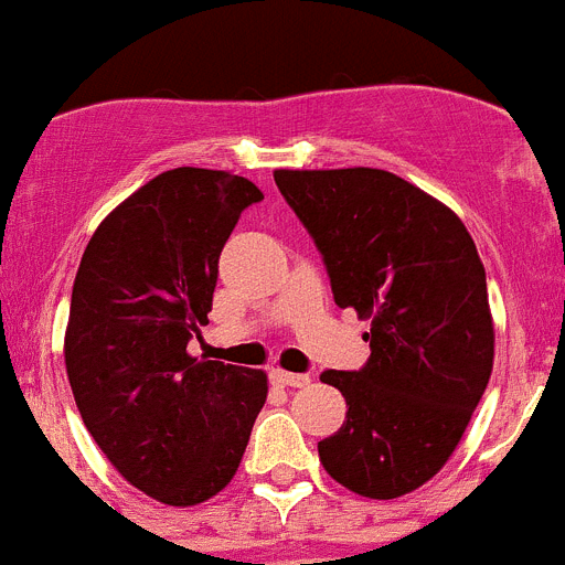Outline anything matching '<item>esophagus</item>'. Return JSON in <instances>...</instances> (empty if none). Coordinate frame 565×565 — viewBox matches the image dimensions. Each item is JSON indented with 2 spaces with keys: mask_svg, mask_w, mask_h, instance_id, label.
<instances>
[{
  "mask_svg": "<svg viewBox=\"0 0 565 565\" xmlns=\"http://www.w3.org/2000/svg\"><path fill=\"white\" fill-rule=\"evenodd\" d=\"M271 382L279 384V387H306L311 384V376L306 373H288V371H271Z\"/></svg>",
  "mask_w": 565,
  "mask_h": 565,
  "instance_id": "obj_1",
  "label": "esophagus"
}]
</instances>
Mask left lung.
<instances>
[{
  "instance_id": "1",
  "label": "left lung",
  "mask_w": 565,
  "mask_h": 565,
  "mask_svg": "<svg viewBox=\"0 0 565 565\" xmlns=\"http://www.w3.org/2000/svg\"><path fill=\"white\" fill-rule=\"evenodd\" d=\"M274 181L326 259L337 306L371 319L362 371L319 376L348 404L319 461L356 495H407L452 456L492 373L476 243L452 209L384 169H277Z\"/></svg>"
}]
</instances>
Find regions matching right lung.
<instances>
[{
    "label": "right lung",
    "mask_w": 565,
    "mask_h": 565,
    "mask_svg": "<svg viewBox=\"0 0 565 565\" xmlns=\"http://www.w3.org/2000/svg\"><path fill=\"white\" fill-rule=\"evenodd\" d=\"M263 192L239 174L161 172L102 221L73 282L64 364L84 427L169 507L217 495L246 452L268 376L186 351L209 326L217 259Z\"/></svg>",
    "instance_id": "right-lung-1"
}]
</instances>
